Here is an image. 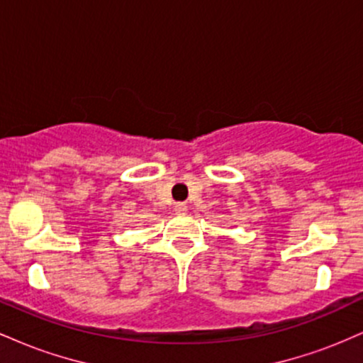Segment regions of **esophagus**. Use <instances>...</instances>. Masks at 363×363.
Returning <instances> with one entry per match:
<instances>
[{"label": "esophagus", "instance_id": "1", "mask_svg": "<svg viewBox=\"0 0 363 363\" xmlns=\"http://www.w3.org/2000/svg\"><path fill=\"white\" fill-rule=\"evenodd\" d=\"M174 211H176L177 215H184L187 211V206L184 203H176V205H174Z\"/></svg>", "mask_w": 363, "mask_h": 363}]
</instances>
